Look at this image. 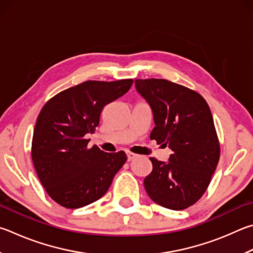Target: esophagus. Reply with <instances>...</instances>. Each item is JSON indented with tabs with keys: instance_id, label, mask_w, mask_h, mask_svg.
Returning a JSON list of instances; mask_svg holds the SVG:
<instances>
[{
	"instance_id": "obj_1",
	"label": "esophagus",
	"mask_w": 253,
	"mask_h": 253,
	"mask_svg": "<svg viewBox=\"0 0 253 253\" xmlns=\"http://www.w3.org/2000/svg\"><path fill=\"white\" fill-rule=\"evenodd\" d=\"M135 157H137L136 154L130 153V151H127V159H128V162H130V160H132Z\"/></svg>"
}]
</instances>
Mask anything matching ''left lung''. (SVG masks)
I'll return each instance as SVG.
<instances>
[{
    "label": "left lung",
    "instance_id": "8db88e82",
    "mask_svg": "<svg viewBox=\"0 0 253 253\" xmlns=\"http://www.w3.org/2000/svg\"><path fill=\"white\" fill-rule=\"evenodd\" d=\"M135 86L153 111L150 139L171 150L167 163L150 158L153 171L145 189L165 208L186 209L203 197L219 162L210 108L197 91L167 80H136Z\"/></svg>",
    "mask_w": 253,
    "mask_h": 253
}]
</instances>
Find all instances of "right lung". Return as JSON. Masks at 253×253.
<instances>
[{
	"label": "right lung",
	"instance_id": "obj_1",
	"mask_svg": "<svg viewBox=\"0 0 253 253\" xmlns=\"http://www.w3.org/2000/svg\"><path fill=\"white\" fill-rule=\"evenodd\" d=\"M132 80L87 81L61 91L44 105L35 124L32 160L43 187L68 209L89 205L106 194L127 156L88 148L107 104L126 94Z\"/></svg>",
	"mask_w": 253,
	"mask_h": 253
}]
</instances>
